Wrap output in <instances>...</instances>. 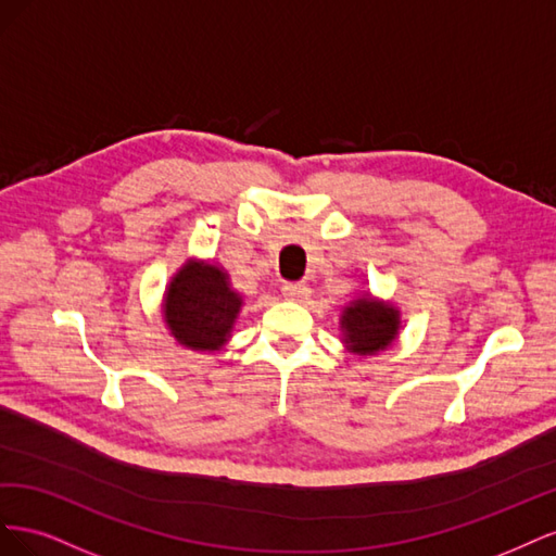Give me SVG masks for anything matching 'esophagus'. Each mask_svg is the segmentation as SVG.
<instances>
[{
    "mask_svg": "<svg viewBox=\"0 0 556 556\" xmlns=\"http://www.w3.org/2000/svg\"><path fill=\"white\" fill-rule=\"evenodd\" d=\"M311 288L306 282H285L282 285V296L290 301H304L308 296Z\"/></svg>",
    "mask_w": 556,
    "mask_h": 556,
    "instance_id": "1",
    "label": "esophagus"
}]
</instances>
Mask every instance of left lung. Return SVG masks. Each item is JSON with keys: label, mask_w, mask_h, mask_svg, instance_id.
Masks as SVG:
<instances>
[{"label": "left lung", "mask_w": 556, "mask_h": 556, "mask_svg": "<svg viewBox=\"0 0 556 556\" xmlns=\"http://www.w3.org/2000/svg\"><path fill=\"white\" fill-rule=\"evenodd\" d=\"M341 343L348 352L359 357H371L390 348L401 331V311L392 301H382L371 292H362L343 306Z\"/></svg>", "instance_id": "obj_1"}]
</instances>
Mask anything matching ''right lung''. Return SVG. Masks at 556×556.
Here are the masks:
<instances>
[{
	"instance_id": "right-lung-1",
	"label": "right lung",
	"mask_w": 556,
	"mask_h": 556,
	"mask_svg": "<svg viewBox=\"0 0 556 556\" xmlns=\"http://www.w3.org/2000/svg\"><path fill=\"white\" fill-rule=\"evenodd\" d=\"M243 304L225 266L190 257L166 285L162 319L178 345L213 355L229 343Z\"/></svg>"
}]
</instances>
